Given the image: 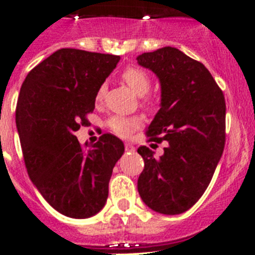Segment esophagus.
Masks as SVG:
<instances>
[{
  "label": "esophagus",
  "instance_id": "obj_1",
  "mask_svg": "<svg viewBox=\"0 0 255 255\" xmlns=\"http://www.w3.org/2000/svg\"><path fill=\"white\" fill-rule=\"evenodd\" d=\"M125 149H126V151H134L135 150L134 145H133V144H130V143H126L125 144Z\"/></svg>",
  "mask_w": 255,
  "mask_h": 255
}]
</instances>
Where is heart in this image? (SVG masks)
<instances>
[{"label": "heart", "mask_w": 255, "mask_h": 255, "mask_svg": "<svg viewBox=\"0 0 255 255\" xmlns=\"http://www.w3.org/2000/svg\"><path fill=\"white\" fill-rule=\"evenodd\" d=\"M123 82L128 85L130 90L134 92L137 96H144L148 94L149 89H150V79H149L148 74L143 71L142 69L135 68V66H130L127 68L121 75ZM105 91H106V86L102 85L96 92V101L100 102L104 99ZM107 126L112 132L116 134L121 135V137H127L129 135L133 130L140 126V118L139 117H123V116H113L107 121Z\"/></svg>", "instance_id": "obj_1"}]
</instances>
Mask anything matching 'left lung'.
<instances>
[{
  "label": "left lung",
  "instance_id": "1",
  "mask_svg": "<svg viewBox=\"0 0 255 255\" xmlns=\"http://www.w3.org/2000/svg\"><path fill=\"white\" fill-rule=\"evenodd\" d=\"M137 61L158 76L161 89L160 110L146 135L169 143L159 159L138 148L144 160L138 192L155 212L179 215L204 195L223 153L225 96L204 64L176 48L143 53Z\"/></svg>",
  "mask_w": 255,
  "mask_h": 255
}]
</instances>
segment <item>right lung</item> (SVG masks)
Returning <instances> with one entry per match:
<instances>
[{"label":"right lung","instance_id":"add662e5","mask_svg":"<svg viewBox=\"0 0 255 255\" xmlns=\"http://www.w3.org/2000/svg\"><path fill=\"white\" fill-rule=\"evenodd\" d=\"M120 59L59 49L20 87L16 125L28 175L45 201L68 217L89 218L104 208L112 170L125 151L112 134L101 135L89 150L75 135Z\"/></svg>","mask_w":255,"mask_h":255}]
</instances>
